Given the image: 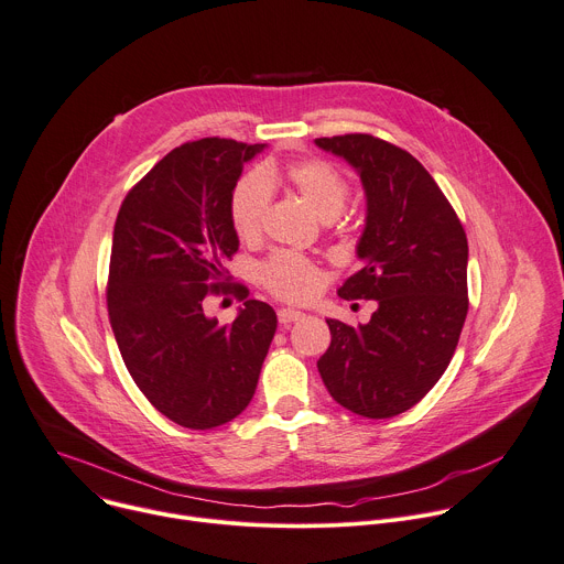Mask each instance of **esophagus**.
Here are the masks:
<instances>
[{"instance_id": "obj_1", "label": "esophagus", "mask_w": 564, "mask_h": 564, "mask_svg": "<svg viewBox=\"0 0 564 564\" xmlns=\"http://www.w3.org/2000/svg\"><path fill=\"white\" fill-rule=\"evenodd\" d=\"M304 318V314L302 311H295V308H280L278 311V321H280V325H291V323H295V321H302Z\"/></svg>"}]
</instances>
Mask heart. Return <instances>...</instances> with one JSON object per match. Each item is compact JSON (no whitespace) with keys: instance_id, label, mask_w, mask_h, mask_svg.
I'll return each instance as SVG.
<instances>
[{"instance_id":"heart-1","label":"heart","mask_w":564,"mask_h":564,"mask_svg":"<svg viewBox=\"0 0 564 564\" xmlns=\"http://www.w3.org/2000/svg\"><path fill=\"white\" fill-rule=\"evenodd\" d=\"M286 181L321 219L332 221L345 208L349 185L345 176L323 159H302L284 167L269 163L260 172H250L237 181L230 195L228 213L235 232L241 239L258 237L273 187ZM267 289L289 302H304L323 284V271L302 256L275 253L262 267Z\"/></svg>"}]
</instances>
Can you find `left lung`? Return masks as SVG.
<instances>
[{"label":"left lung","mask_w":564,"mask_h":564,"mask_svg":"<svg viewBox=\"0 0 564 564\" xmlns=\"http://www.w3.org/2000/svg\"><path fill=\"white\" fill-rule=\"evenodd\" d=\"M347 161L365 191L362 262L340 297L377 300L367 325L327 318L318 360L336 403L367 419L416 405L446 371L468 314L466 232L430 172L405 150L369 134L316 139Z\"/></svg>","instance_id":"obj_1"}]
</instances>
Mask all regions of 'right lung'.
I'll return each mask as SVG.
<instances>
[{"mask_svg":"<svg viewBox=\"0 0 564 564\" xmlns=\"http://www.w3.org/2000/svg\"><path fill=\"white\" fill-rule=\"evenodd\" d=\"M267 145L202 139L174 148L124 197L111 239L109 323L139 390L170 421L210 430L246 410L278 329L273 306L248 300L232 325L206 316L239 248L230 195Z\"/></svg>","mask_w":564,"mask_h":564,"instance_id":"add662e5","label":"right lung"}]
</instances>
